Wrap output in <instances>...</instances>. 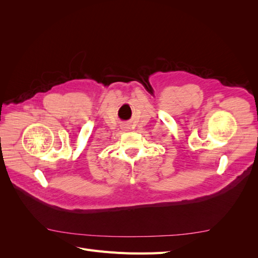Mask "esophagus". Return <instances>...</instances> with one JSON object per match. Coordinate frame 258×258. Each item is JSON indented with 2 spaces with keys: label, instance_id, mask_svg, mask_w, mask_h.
<instances>
[{
  "label": "esophagus",
  "instance_id": "34e87169",
  "mask_svg": "<svg viewBox=\"0 0 258 258\" xmlns=\"http://www.w3.org/2000/svg\"><path fill=\"white\" fill-rule=\"evenodd\" d=\"M123 128H124V129H128V128H127V127H123Z\"/></svg>",
  "mask_w": 258,
  "mask_h": 258
}]
</instances>
